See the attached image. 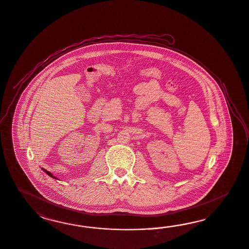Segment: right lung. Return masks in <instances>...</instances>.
Instances as JSON below:
<instances>
[{
  "label": "right lung",
  "instance_id": "obj_1",
  "mask_svg": "<svg viewBox=\"0 0 249 249\" xmlns=\"http://www.w3.org/2000/svg\"><path fill=\"white\" fill-rule=\"evenodd\" d=\"M44 172H45V174H47V175H49L50 177H52V178H53V179H57V178H55L54 176H53V174H51V173H49L48 171H46V170H45V169H42Z\"/></svg>",
  "mask_w": 249,
  "mask_h": 249
}]
</instances>
